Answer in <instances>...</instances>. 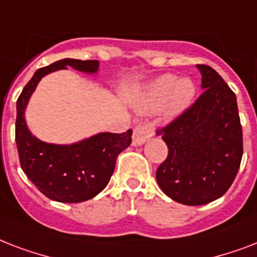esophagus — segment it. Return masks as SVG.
Segmentation results:
<instances>
[{
	"label": "esophagus",
	"mask_w": 257,
	"mask_h": 257,
	"mask_svg": "<svg viewBox=\"0 0 257 257\" xmlns=\"http://www.w3.org/2000/svg\"><path fill=\"white\" fill-rule=\"evenodd\" d=\"M153 135V127L147 123H141L134 128V134H133V143L135 146L138 145H143L147 142Z\"/></svg>",
	"instance_id": "1"
}]
</instances>
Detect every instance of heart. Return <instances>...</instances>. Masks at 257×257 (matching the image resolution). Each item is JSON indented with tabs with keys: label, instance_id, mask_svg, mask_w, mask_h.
<instances>
[{
	"label": "heart",
	"instance_id": "b5f03b06",
	"mask_svg": "<svg viewBox=\"0 0 257 257\" xmlns=\"http://www.w3.org/2000/svg\"><path fill=\"white\" fill-rule=\"evenodd\" d=\"M196 92V84L190 79H180L173 73H164L143 88L135 104L141 111L162 108L166 118L174 119L192 106Z\"/></svg>",
	"mask_w": 257,
	"mask_h": 257
}]
</instances>
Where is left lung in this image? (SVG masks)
<instances>
[{
    "instance_id": "obj_1",
    "label": "left lung",
    "mask_w": 257,
    "mask_h": 257,
    "mask_svg": "<svg viewBox=\"0 0 257 257\" xmlns=\"http://www.w3.org/2000/svg\"><path fill=\"white\" fill-rule=\"evenodd\" d=\"M197 68L204 92L157 131L169 149L168 158L157 169V182L166 196L184 205H204L224 196L242 157L236 95L212 67Z\"/></svg>"
}]
</instances>
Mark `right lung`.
Masks as SVG:
<instances>
[{
	"mask_svg": "<svg viewBox=\"0 0 257 257\" xmlns=\"http://www.w3.org/2000/svg\"><path fill=\"white\" fill-rule=\"evenodd\" d=\"M72 67L84 73L99 71L97 60L63 59L37 69L17 99L16 143L24 173L44 196L59 202H83L106 188L119 153L130 146L133 130L122 134L99 133L72 145L47 143L32 135L25 108L45 75Z\"/></svg>",
	"mask_w": 257,
	"mask_h": 257,
	"instance_id": "1",
	"label": "right lung"
}]
</instances>
